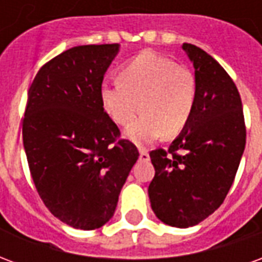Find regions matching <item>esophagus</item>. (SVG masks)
I'll list each match as a JSON object with an SVG mask.
<instances>
[{
  "instance_id": "obj_1",
  "label": "esophagus",
  "mask_w": 262,
  "mask_h": 262,
  "mask_svg": "<svg viewBox=\"0 0 262 262\" xmlns=\"http://www.w3.org/2000/svg\"><path fill=\"white\" fill-rule=\"evenodd\" d=\"M139 159H140V161H144V163H146V161H148V160H150V156H148V153H147V150H140V157H139Z\"/></svg>"
}]
</instances>
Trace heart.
<instances>
[{"mask_svg":"<svg viewBox=\"0 0 262 262\" xmlns=\"http://www.w3.org/2000/svg\"><path fill=\"white\" fill-rule=\"evenodd\" d=\"M115 85L101 86L99 98L105 114L116 125L127 126L126 137L146 146L157 137L180 135L192 116L196 80L191 70L153 52H143L118 73Z\"/></svg>","mask_w":262,"mask_h":262,"instance_id":"obj_1","label":"heart"}]
</instances>
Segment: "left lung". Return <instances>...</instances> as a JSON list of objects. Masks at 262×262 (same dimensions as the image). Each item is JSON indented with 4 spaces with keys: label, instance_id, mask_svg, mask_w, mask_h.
Instances as JSON below:
<instances>
[{
    "label": "left lung",
    "instance_id": "left-lung-1",
    "mask_svg": "<svg viewBox=\"0 0 262 262\" xmlns=\"http://www.w3.org/2000/svg\"><path fill=\"white\" fill-rule=\"evenodd\" d=\"M182 49L195 69V108L168 150L150 151L156 174L148 198L163 223L184 229L225 201L246 147V125L242 98L226 70L195 45Z\"/></svg>",
    "mask_w": 262,
    "mask_h": 262
}]
</instances>
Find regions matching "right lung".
<instances>
[{"instance_id":"1","label":"right lung","mask_w":262,"mask_h":262,"mask_svg":"<svg viewBox=\"0 0 262 262\" xmlns=\"http://www.w3.org/2000/svg\"><path fill=\"white\" fill-rule=\"evenodd\" d=\"M118 52V43L69 49L37 71L28 92L22 137L32 180L52 214L81 230L114 216L139 159L99 98Z\"/></svg>"}]
</instances>
